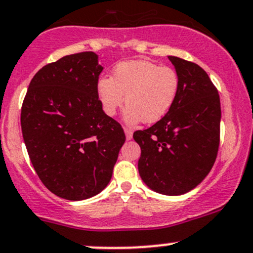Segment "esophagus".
<instances>
[{
  "mask_svg": "<svg viewBox=\"0 0 253 253\" xmlns=\"http://www.w3.org/2000/svg\"><path fill=\"white\" fill-rule=\"evenodd\" d=\"M125 134H126L127 139H132V135H133V129L128 128V127H125Z\"/></svg>",
  "mask_w": 253,
  "mask_h": 253,
  "instance_id": "esophagus-1",
  "label": "esophagus"
}]
</instances>
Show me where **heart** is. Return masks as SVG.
Wrapping results in <instances>:
<instances>
[{
	"mask_svg": "<svg viewBox=\"0 0 253 253\" xmlns=\"http://www.w3.org/2000/svg\"><path fill=\"white\" fill-rule=\"evenodd\" d=\"M179 78L172 68L147 60H128L115 66L113 78L103 76L97 93L106 115L114 116L125 103L128 122L155 124L167 115L177 99Z\"/></svg>",
	"mask_w": 253,
	"mask_h": 253,
	"instance_id": "heart-1",
	"label": "heart"
}]
</instances>
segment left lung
I'll list each match as a JSON object with an SVG mask.
<instances>
[{"label": "left lung", "mask_w": 253, "mask_h": 253, "mask_svg": "<svg viewBox=\"0 0 253 253\" xmlns=\"http://www.w3.org/2000/svg\"><path fill=\"white\" fill-rule=\"evenodd\" d=\"M179 78L171 110L133 138L139 144L138 171L156 193L182 195L211 171L219 147L220 102L217 88L195 63L169 57Z\"/></svg>", "instance_id": "obj_1"}]
</instances>
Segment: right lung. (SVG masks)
Here are the masks:
<instances>
[{
    "instance_id": "obj_1",
    "label": "right lung",
    "mask_w": 253,
    "mask_h": 253,
    "mask_svg": "<svg viewBox=\"0 0 253 253\" xmlns=\"http://www.w3.org/2000/svg\"><path fill=\"white\" fill-rule=\"evenodd\" d=\"M98 55H65L40 69L21 106V132L44 187L59 198L84 200L109 184L126 140L121 125L103 111Z\"/></svg>"
}]
</instances>
